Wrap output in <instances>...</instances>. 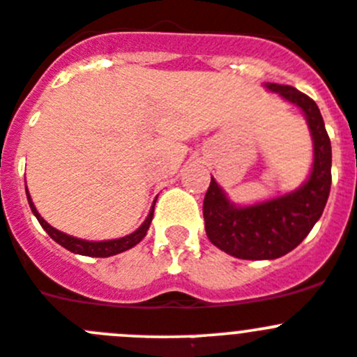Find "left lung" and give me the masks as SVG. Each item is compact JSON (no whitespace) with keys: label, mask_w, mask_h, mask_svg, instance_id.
<instances>
[{"label":"left lung","mask_w":357,"mask_h":357,"mask_svg":"<svg viewBox=\"0 0 357 357\" xmlns=\"http://www.w3.org/2000/svg\"><path fill=\"white\" fill-rule=\"evenodd\" d=\"M264 86L301 108L314 142V165L296 191L249 206L229 202L212 176L203 202L206 236L238 259H277L296 249L322 215L331 189V142L315 101L291 86Z\"/></svg>","instance_id":"obj_1"}]
</instances>
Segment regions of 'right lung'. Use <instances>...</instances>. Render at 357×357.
<instances>
[{"mask_svg": "<svg viewBox=\"0 0 357 357\" xmlns=\"http://www.w3.org/2000/svg\"><path fill=\"white\" fill-rule=\"evenodd\" d=\"M26 196H28V202H29V206H31V212L35 213V217L38 219V222L42 224V227L45 229L47 233H49V236L54 240V242H57L61 247H64V249L70 250V252L80 254V256H91V257L115 256V254L124 252V250L131 249V247H135L137 243H140L142 240H144V236L147 235V229H149V226H151V222H152V217H154V205H155V202H154V205H152L151 212H149V215H147V219H145L144 224L138 227L137 231L131 233V235L122 236V238H117V240L89 242V240L75 238V236L66 235V233L59 231V229H56V227L50 226V224L47 222V220L43 219L42 215H40L38 210L35 208V205H33L31 196H29L28 189H26Z\"/></svg>", "mask_w": 357, "mask_h": 357, "instance_id": "obj_1", "label": "right lung"}]
</instances>
